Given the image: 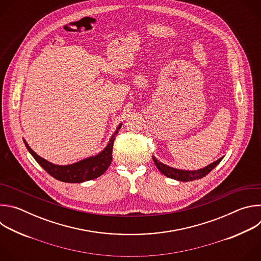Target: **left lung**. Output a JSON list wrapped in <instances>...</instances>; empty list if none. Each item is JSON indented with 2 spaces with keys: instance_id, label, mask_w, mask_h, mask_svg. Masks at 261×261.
<instances>
[{
  "instance_id": "left-lung-1",
  "label": "left lung",
  "mask_w": 261,
  "mask_h": 261,
  "mask_svg": "<svg viewBox=\"0 0 261 261\" xmlns=\"http://www.w3.org/2000/svg\"><path fill=\"white\" fill-rule=\"evenodd\" d=\"M222 159H223V157L220 158L219 160L215 161L214 163L207 165V166L204 167V168H201V169H198V170H194V171H189V170H180V169H175V168L169 167V166H167V165H165V164L159 162V161L153 156V161L155 162L157 168H158L164 175H166L167 177L176 179V180H180V181L194 180V179H198V178H201V177L205 176L208 172H211V171L221 162Z\"/></svg>"
}]
</instances>
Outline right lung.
Instances as JSON below:
<instances>
[{
    "label": "right lung",
    "mask_w": 261,
    "mask_h": 261,
    "mask_svg": "<svg viewBox=\"0 0 261 261\" xmlns=\"http://www.w3.org/2000/svg\"><path fill=\"white\" fill-rule=\"evenodd\" d=\"M121 127L122 126L120 125L117 128V131L115 132L113 137L110 138L109 143L100 154L71 165L62 166V165H56L46 161L45 159L37 155L28 145L25 140L23 141L28 148V151L31 153L34 159L38 162V164L53 177L65 182H82V181L97 178L107 170V168L111 163V160H113L114 141Z\"/></svg>",
    "instance_id": "right-lung-1"
}]
</instances>
